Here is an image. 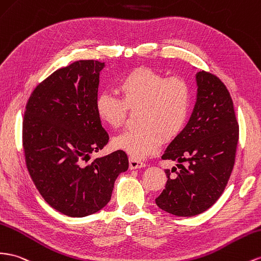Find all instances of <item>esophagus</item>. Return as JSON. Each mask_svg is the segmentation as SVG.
I'll list each match as a JSON object with an SVG mask.
<instances>
[{"label": "esophagus", "mask_w": 261, "mask_h": 261, "mask_svg": "<svg viewBox=\"0 0 261 261\" xmlns=\"http://www.w3.org/2000/svg\"><path fill=\"white\" fill-rule=\"evenodd\" d=\"M145 163L142 160H138L135 158H129V169L130 170H134V169H139L145 167Z\"/></svg>", "instance_id": "obj_1"}]
</instances>
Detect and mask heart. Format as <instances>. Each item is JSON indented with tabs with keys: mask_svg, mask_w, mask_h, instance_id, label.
<instances>
[{
	"mask_svg": "<svg viewBox=\"0 0 261 261\" xmlns=\"http://www.w3.org/2000/svg\"><path fill=\"white\" fill-rule=\"evenodd\" d=\"M119 96L101 92L95 98V111L102 123L111 128L124 124L128 110L136 111V129L125 130L112 140L113 147L142 159L156 152L163 136L170 140L185 128L192 105V90L181 76H167L156 70L139 67L119 79Z\"/></svg>",
	"mask_w": 261,
	"mask_h": 261,
	"instance_id": "obj_1",
	"label": "heart"
}]
</instances>
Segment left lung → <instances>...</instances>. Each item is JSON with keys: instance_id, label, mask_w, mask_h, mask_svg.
<instances>
[{"instance_id": "left-lung-1", "label": "left lung", "mask_w": 261, "mask_h": 261, "mask_svg": "<svg viewBox=\"0 0 261 261\" xmlns=\"http://www.w3.org/2000/svg\"><path fill=\"white\" fill-rule=\"evenodd\" d=\"M198 94L186 127L169 144L163 159L177 161L156 204L177 216H194L210 208L222 195L235 164L239 128L233 100L216 75L196 73ZM188 161L185 167L182 162ZM177 175L173 177L171 172Z\"/></svg>"}]
</instances>
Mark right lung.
<instances>
[{"instance_id": "1", "label": "right lung", "mask_w": 261, "mask_h": 261, "mask_svg": "<svg viewBox=\"0 0 261 261\" xmlns=\"http://www.w3.org/2000/svg\"><path fill=\"white\" fill-rule=\"evenodd\" d=\"M104 62L79 60L35 88L23 119L27 170L44 200L70 217L94 214L110 202L116 178L128 169L116 150L92 161L109 142L95 111Z\"/></svg>"}]
</instances>
